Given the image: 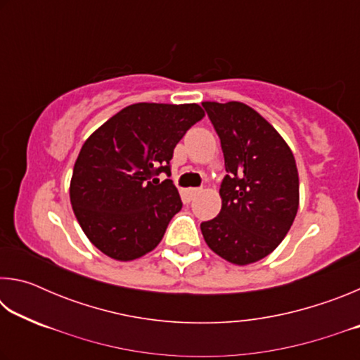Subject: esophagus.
Instances as JSON below:
<instances>
[{
	"instance_id": "34e87169",
	"label": "esophagus",
	"mask_w": 360,
	"mask_h": 360,
	"mask_svg": "<svg viewBox=\"0 0 360 360\" xmlns=\"http://www.w3.org/2000/svg\"><path fill=\"white\" fill-rule=\"evenodd\" d=\"M202 192V188H198V187H191V188H187L186 191V193H187V197L188 198H193V197H197V195Z\"/></svg>"
}]
</instances>
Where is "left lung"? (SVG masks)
<instances>
[{
    "label": "left lung",
    "mask_w": 360,
    "mask_h": 360,
    "mask_svg": "<svg viewBox=\"0 0 360 360\" xmlns=\"http://www.w3.org/2000/svg\"><path fill=\"white\" fill-rule=\"evenodd\" d=\"M221 139L225 178L219 216L202 222L211 251L230 264L266 257L288 235L298 210V172L288 143L245 103H202Z\"/></svg>",
    "instance_id": "left-lung-1"
}]
</instances>
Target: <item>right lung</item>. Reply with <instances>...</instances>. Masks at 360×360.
<instances>
[{"instance_id": "1", "label": "right lung", "mask_w": 360, "mask_h": 360, "mask_svg": "<svg viewBox=\"0 0 360 360\" xmlns=\"http://www.w3.org/2000/svg\"><path fill=\"white\" fill-rule=\"evenodd\" d=\"M205 117L202 106L136 103L105 122L84 143L70 200L84 233L108 257L129 262L162 241L182 202L169 160L181 138Z\"/></svg>"}]
</instances>
